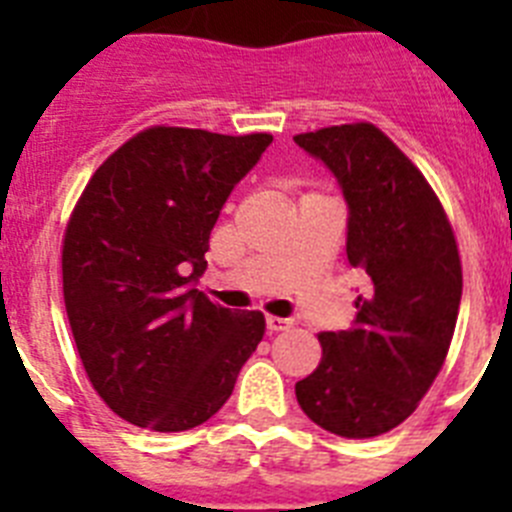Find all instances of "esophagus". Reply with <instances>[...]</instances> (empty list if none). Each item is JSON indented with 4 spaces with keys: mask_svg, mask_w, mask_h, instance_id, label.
I'll return each mask as SVG.
<instances>
[{
    "mask_svg": "<svg viewBox=\"0 0 512 512\" xmlns=\"http://www.w3.org/2000/svg\"><path fill=\"white\" fill-rule=\"evenodd\" d=\"M289 325H292V320H287V318H277V315H269V318H266V330H269V333L287 330Z\"/></svg>",
    "mask_w": 512,
    "mask_h": 512,
    "instance_id": "obj_1",
    "label": "esophagus"
}]
</instances>
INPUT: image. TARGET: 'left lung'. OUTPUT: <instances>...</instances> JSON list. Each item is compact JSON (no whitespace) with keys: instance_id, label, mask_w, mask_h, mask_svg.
<instances>
[{"instance_id":"8db88e82","label":"left lung","mask_w":512,"mask_h":512,"mask_svg":"<svg viewBox=\"0 0 512 512\" xmlns=\"http://www.w3.org/2000/svg\"><path fill=\"white\" fill-rule=\"evenodd\" d=\"M348 205L346 256L364 277L348 330L320 333L318 369L295 384L312 423L374 438L415 413L441 372L461 302V259L441 200L372 122L295 135Z\"/></svg>"}]
</instances>
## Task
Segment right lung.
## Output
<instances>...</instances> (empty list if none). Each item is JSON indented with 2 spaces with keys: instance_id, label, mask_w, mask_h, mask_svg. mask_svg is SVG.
<instances>
[{
  "instance_id": "1",
  "label": "right lung",
  "mask_w": 512,
  "mask_h": 512,
  "mask_svg": "<svg viewBox=\"0 0 512 512\" xmlns=\"http://www.w3.org/2000/svg\"><path fill=\"white\" fill-rule=\"evenodd\" d=\"M269 133L151 125L94 171L63 233V302L84 372L122 420L189 431L233 395L264 338L259 310L230 312L189 284L210 230Z\"/></svg>"
}]
</instances>
